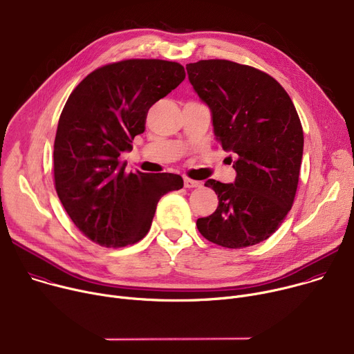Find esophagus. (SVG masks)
Returning <instances> with one entry per match:
<instances>
[{"instance_id":"34e87169","label":"esophagus","mask_w":354,"mask_h":354,"mask_svg":"<svg viewBox=\"0 0 354 354\" xmlns=\"http://www.w3.org/2000/svg\"><path fill=\"white\" fill-rule=\"evenodd\" d=\"M183 185H185V187H201L202 186V183L201 182H198V180H194V179H189V178H185L183 179Z\"/></svg>"}]
</instances>
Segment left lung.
<instances>
[{
  "mask_svg": "<svg viewBox=\"0 0 354 354\" xmlns=\"http://www.w3.org/2000/svg\"><path fill=\"white\" fill-rule=\"evenodd\" d=\"M186 71L210 109L216 141L236 158L233 183L206 180L218 206L198 218V230L226 248L259 244L278 230L297 194L304 131L295 106L274 77L251 66L212 59Z\"/></svg>",
  "mask_w": 354,
  "mask_h": 354,
  "instance_id": "1",
  "label": "left lung"
}]
</instances>
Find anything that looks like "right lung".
<instances>
[{"mask_svg": "<svg viewBox=\"0 0 354 354\" xmlns=\"http://www.w3.org/2000/svg\"><path fill=\"white\" fill-rule=\"evenodd\" d=\"M185 79L176 62L128 59L95 69L72 91L53 145L57 196L91 241L118 248L145 237L159 199L183 187L175 174H125L121 152L145 131L147 113Z\"/></svg>", "mask_w": 354, "mask_h": 354, "instance_id": "obj_1", "label": "right lung"}]
</instances>
